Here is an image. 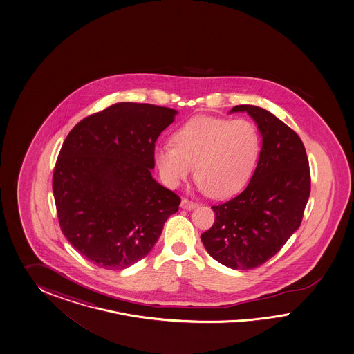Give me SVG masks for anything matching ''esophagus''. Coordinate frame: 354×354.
Here are the masks:
<instances>
[{"mask_svg":"<svg viewBox=\"0 0 354 354\" xmlns=\"http://www.w3.org/2000/svg\"><path fill=\"white\" fill-rule=\"evenodd\" d=\"M180 206H182V209H184V210H192V209H196L198 205L193 203V201H189L188 198H183Z\"/></svg>","mask_w":354,"mask_h":354,"instance_id":"34e87169","label":"esophagus"}]
</instances>
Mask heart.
Instances as JSON below:
<instances>
[{"instance_id":"b5f03b06","label":"heart","mask_w":354,"mask_h":354,"mask_svg":"<svg viewBox=\"0 0 354 354\" xmlns=\"http://www.w3.org/2000/svg\"><path fill=\"white\" fill-rule=\"evenodd\" d=\"M174 145L156 149L154 160L162 179L178 187L193 174L204 192L227 197L240 191L256 167L259 136L245 119L198 115L184 123L172 135Z\"/></svg>"}]
</instances>
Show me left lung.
I'll use <instances>...</instances> for the list:
<instances>
[{
	"instance_id": "left-lung-1",
	"label": "left lung",
	"mask_w": 354,
	"mask_h": 354,
	"mask_svg": "<svg viewBox=\"0 0 354 354\" xmlns=\"http://www.w3.org/2000/svg\"><path fill=\"white\" fill-rule=\"evenodd\" d=\"M247 111L262 136L257 167L247 188L214 205V225L201 235L207 253L234 270H250L274 257L301 225L310 194V169L299 135L268 110Z\"/></svg>"
}]
</instances>
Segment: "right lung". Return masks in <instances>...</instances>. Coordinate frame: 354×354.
<instances>
[{
	"label": "right lung",
	"instance_id": "1",
	"mask_svg": "<svg viewBox=\"0 0 354 354\" xmlns=\"http://www.w3.org/2000/svg\"><path fill=\"white\" fill-rule=\"evenodd\" d=\"M176 114L119 102L80 120L64 140L53 174L58 221L98 268L123 270L147 257L178 212L180 197L151 176L156 141Z\"/></svg>",
	"mask_w": 354,
	"mask_h": 354
}]
</instances>
